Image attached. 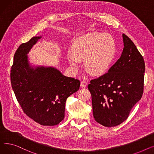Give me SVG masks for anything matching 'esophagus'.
Listing matches in <instances>:
<instances>
[{"label":"esophagus","mask_w":154,"mask_h":154,"mask_svg":"<svg viewBox=\"0 0 154 154\" xmlns=\"http://www.w3.org/2000/svg\"><path fill=\"white\" fill-rule=\"evenodd\" d=\"M87 85V83L84 81V80H83V81H82L81 82H80V87L81 88H85Z\"/></svg>","instance_id":"esophagus-1"}]
</instances>
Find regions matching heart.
<instances>
[{"mask_svg": "<svg viewBox=\"0 0 154 154\" xmlns=\"http://www.w3.org/2000/svg\"><path fill=\"white\" fill-rule=\"evenodd\" d=\"M117 52L114 38L110 34L94 33L75 40L68 59L70 66L76 70L79 62L84 60L85 69L92 75H102L110 67Z\"/></svg>", "mask_w": 154, "mask_h": 154, "instance_id": "b5f03b06", "label": "heart"}]
</instances>
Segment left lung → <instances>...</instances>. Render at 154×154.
Returning a JSON list of instances; mask_svg holds the SVG:
<instances>
[{"label": "left lung", "mask_w": 154, "mask_h": 154, "mask_svg": "<svg viewBox=\"0 0 154 154\" xmlns=\"http://www.w3.org/2000/svg\"><path fill=\"white\" fill-rule=\"evenodd\" d=\"M122 37L124 47L120 57L107 73L88 85L94 117L107 127L124 122L143 91V58L130 38L124 34Z\"/></svg>", "instance_id": "8db88e82"}]
</instances>
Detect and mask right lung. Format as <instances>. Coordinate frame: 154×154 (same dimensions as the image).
Masks as SVG:
<instances>
[{"label":"right lung","instance_id":"right-lung-1","mask_svg":"<svg viewBox=\"0 0 154 154\" xmlns=\"http://www.w3.org/2000/svg\"><path fill=\"white\" fill-rule=\"evenodd\" d=\"M40 38L32 37L19 47L14 57L11 80L26 115L40 125L53 126L64 119L66 100L79 89L80 82L55 67L31 66L27 54Z\"/></svg>","mask_w":154,"mask_h":154}]
</instances>
